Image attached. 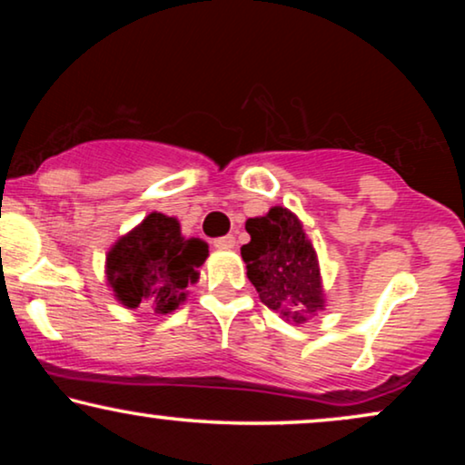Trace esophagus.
Segmentation results:
<instances>
[{
    "mask_svg": "<svg viewBox=\"0 0 465 465\" xmlns=\"http://www.w3.org/2000/svg\"><path fill=\"white\" fill-rule=\"evenodd\" d=\"M213 245L218 247V250H232V247H234V237H232V234H226V237L215 239Z\"/></svg>",
    "mask_w": 465,
    "mask_h": 465,
    "instance_id": "1",
    "label": "esophagus"
}]
</instances>
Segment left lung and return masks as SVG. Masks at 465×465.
<instances>
[{
	"label": "left lung",
	"mask_w": 465,
	"mask_h": 465,
	"mask_svg": "<svg viewBox=\"0 0 465 465\" xmlns=\"http://www.w3.org/2000/svg\"><path fill=\"white\" fill-rule=\"evenodd\" d=\"M250 243L241 247L247 277L260 301L296 326L326 307V292L313 241L288 207L275 205L266 215L245 222Z\"/></svg>",
	"instance_id": "obj_1"
}]
</instances>
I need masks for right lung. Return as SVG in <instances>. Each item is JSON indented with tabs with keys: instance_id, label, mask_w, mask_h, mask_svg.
<instances>
[{
	"instance_id": "1",
	"label": "right lung",
	"mask_w": 465,
	"mask_h": 465,
	"mask_svg": "<svg viewBox=\"0 0 465 465\" xmlns=\"http://www.w3.org/2000/svg\"><path fill=\"white\" fill-rule=\"evenodd\" d=\"M207 256V243L183 237L177 218L152 212L107 252V288L126 309L143 304L158 315L173 313Z\"/></svg>"
}]
</instances>
